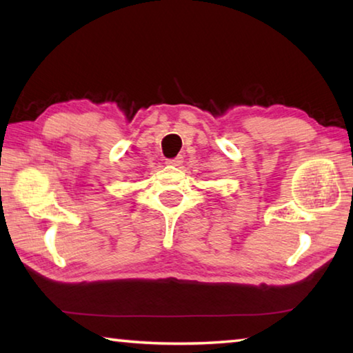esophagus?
Here are the masks:
<instances>
[{"mask_svg": "<svg viewBox=\"0 0 353 353\" xmlns=\"http://www.w3.org/2000/svg\"><path fill=\"white\" fill-rule=\"evenodd\" d=\"M182 163H183V157H174L168 160V165H172V166H181Z\"/></svg>", "mask_w": 353, "mask_h": 353, "instance_id": "esophagus-1", "label": "esophagus"}]
</instances>
